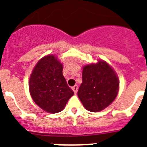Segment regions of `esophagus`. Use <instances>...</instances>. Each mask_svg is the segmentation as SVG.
<instances>
[{
    "mask_svg": "<svg viewBox=\"0 0 147 147\" xmlns=\"http://www.w3.org/2000/svg\"><path fill=\"white\" fill-rule=\"evenodd\" d=\"M72 90H74V93H77V90H78V85H75L72 88Z\"/></svg>",
    "mask_w": 147,
    "mask_h": 147,
    "instance_id": "esophagus-1",
    "label": "esophagus"
}]
</instances>
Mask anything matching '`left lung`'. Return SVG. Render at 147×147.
<instances>
[{
	"label": "left lung",
	"instance_id": "obj_1",
	"mask_svg": "<svg viewBox=\"0 0 147 147\" xmlns=\"http://www.w3.org/2000/svg\"><path fill=\"white\" fill-rule=\"evenodd\" d=\"M119 88L116 74L108 63L102 60L84 66L82 83L77 94L86 110L96 113L113 102Z\"/></svg>",
	"mask_w": 147,
	"mask_h": 147
}]
</instances>
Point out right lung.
I'll use <instances>...</instances> for the list:
<instances>
[{"label":"right lung","instance_id":"add662e5","mask_svg":"<svg viewBox=\"0 0 147 147\" xmlns=\"http://www.w3.org/2000/svg\"><path fill=\"white\" fill-rule=\"evenodd\" d=\"M62 65L54 55L45 56L34 67L29 79V90L40 108L57 113L65 107L74 94L62 74Z\"/></svg>","mask_w":147,"mask_h":147}]
</instances>
